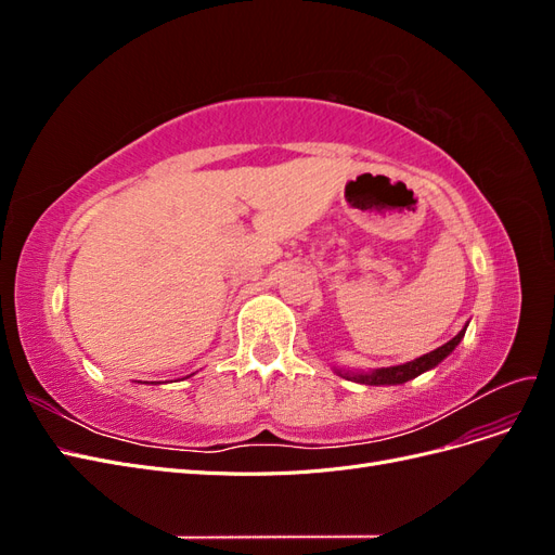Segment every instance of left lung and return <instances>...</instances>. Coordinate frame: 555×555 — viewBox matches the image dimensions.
Listing matches in <instances>:
<instances>
[{
    "instance_id": "left-lung-1",
    "label": "left lung",
    "mask_w": 555,
    "mask_h": 555,
    "mask_svg": "<svg viewBox=\"0 0 555 555\" xmlns=\"http://www.w3.org/2000/svg\"><path fill=\"white\" fill-rule=\"evenodd\" d=\"M465 328L456 335V338H451L449 343H444L442 347L428 351V354L418 357L410 363H402V365H391V367H379V371L373 373H351V371H335L340 377L351 379V382H359V384H371V386H379V384H405L414 377H418L422 373L430 371V367L438 365L440 361H444L453 349L459 347V343L463 340Z\"/></svg>"
}]
</instances>
